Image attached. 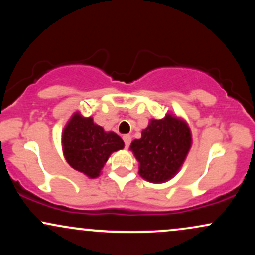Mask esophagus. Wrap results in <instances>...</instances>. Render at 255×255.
Wrapping results in <instances>:
<instances>
[{
    "mask_svg": "<svg viewBox=\"0 0 255 255\" xmlns=\"http://www.w3.org/2000/svg\"><path fill=\"white\" fill-rule=\"evenodd\" d=\"M122 139H124V142H125L126 147H129L130 141H131V136L128 135V134H126V135L122 136Z\"/></svg>",
    "mask_w": 255,
    "mask_h": 255,
    "instance_id": "34e87169",
    "label": "esophagus"
}]
</instances>
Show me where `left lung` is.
I'll return each mask as SVG.
<instances>
[{
	"label": "left lung",
	"instance_id": "left-lung-1",
	"mask_svg": "<svg viewBox=\"0 0 255 255\" xmlns=\"http://www.w3.org/2000/svg\"><path fill=\"white\" fill-rule=\"evenodd\" d=\"M191 144V130L186 122L166 115L162 120H151L141 137L131 142L130 150L140 163V176L158 183L176 174Z\"/></svg>",
	"mask_w": 255,
	"mask_h": 255
}]
</instances>
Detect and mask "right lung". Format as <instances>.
Instances as JSON below:
<instances>
[{
    "label": "right lung",
    "instance_id": "right-lung-1",
    "mask_svg": "<svg viewBox=\"0 0 255 255\" xmlns=\"http://www.w3.org/2000/svg\"><path fill=\"white\" fill-rule=\"evenodd\" d=\"M63 152L68 164L91 178L97 177L113 152L124 148L118 134L105 133L91 118L74 114L62 136Z\"/></svg>",
    "mask_w": 255,
    "mask_h": 255
}]
</instances>
